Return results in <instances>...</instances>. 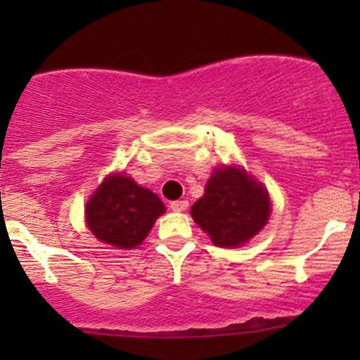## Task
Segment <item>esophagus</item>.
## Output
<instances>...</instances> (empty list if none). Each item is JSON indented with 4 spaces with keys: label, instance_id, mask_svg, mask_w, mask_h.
Segmentation results:
<instances>
[{
    "label": "esophagus",
    "instance_id": "esophagus-1",
    "mask_svg": "<svg viewBox=\"0 0 360 360\" xmlns=\"http://www.w3.org/2000/svg\"><path fill=\"white\" fill-rule=\"evenodd\" d=\"M188 205H190L188 200H174V202H170L169 207L172 210H176V212H183V210L188 209Z\"/></svg>",
    "mask_w": 360,
    "mask_h": 360
}]
</instances>
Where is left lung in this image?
Returning a JSON list of instances; mask_svg holds the SVG:
<instances>
[{"instance_id":"1","label":"left lung","mask_w":360,"mask_h":360,"mask_svg":"<svg viewBox=\"0 0 360 360\" xmlns=\"http://www.w3.org/2000/svg\"><path fill=\"white\" fill-rule=\"evenodd\" d=\"M270 212V197L263 184L233 165L214 170L203 197L191 207L195 223L219 248L244 245L263 230Z\"/></svg>"}]
</instances>
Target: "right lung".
<instances>
[{
  "mask_svg": "<svg viewBox=\"0 0 360 360\" xmlns=\"http://www.w3.org/2000/svg\"><path fill=\"white\" fill-rule=\"evenodd\" d=\"M165 205L153 191L139 186L125 174H112L94 191L85 207L89 230L116 249L143 244Z\"/></svg>",
  "mask_w": 360,
  "mask_h": 360,
  "instance_id": "obj_1",
  "label": "right lung"
}]
</instances>
